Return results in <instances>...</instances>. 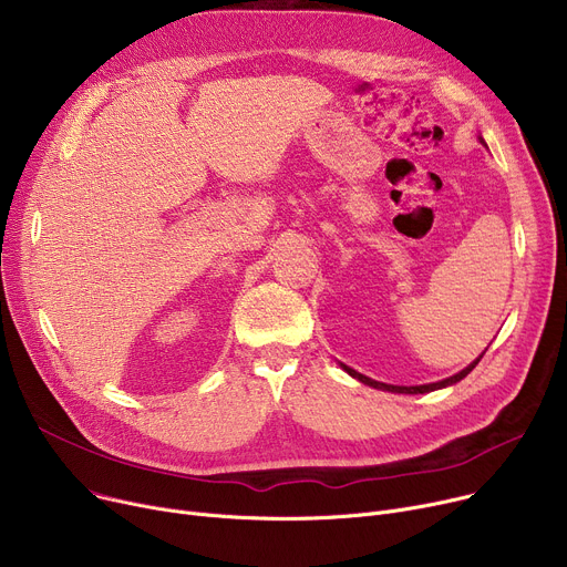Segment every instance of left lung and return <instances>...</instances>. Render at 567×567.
<instances>
[{"label": "left lung", "instance_id": "obj_1", "mask_svg": "<svg viewBox=\"0 0 567 567\" xmlns=\"http://www.w3.org/2000/svg\"><path fill=\"white\" fill-rule=\"evenodd\" d=\"M481 143H483V138H481ZM483 353H485V351H483ZM483 353H481L472 364H467L463 371H458L456 375H449V379L437 381V383H429V385H412V388H405V385H385V383H379V381H371L369 375H362L360 371H355V369H351V367H347V364H342V369H344L349 375H353V379H358L360 383H364V385H369V388H375V390H385V392H394V394H426V392L442 390V388H449V385H454V383L463 381L465 375H467V373L478 364V360L483 358Z\"/></svg>", "mask_w": 567, "mask_h": 567}]
</instances>
